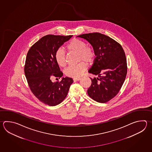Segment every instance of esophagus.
<instances>
[{"label": "esophagus", "instance_id": "1", "mask_svg": "<svg viewBox=\"0 0 152 152\" xmlns=\"http://www.w3.org/2000/svg\"><path fill=\"white\" fill-rule=\"evenodd\" d=\"M73 80L74 81H80L81 80V78H74Z\"/></svg>", "mask_w": 152, "mask_h": 152}]
</instances>
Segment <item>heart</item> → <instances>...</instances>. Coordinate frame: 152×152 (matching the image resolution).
I'll list each match as a JSON object with an SVG mask.
<instances>
[{
	"instance_id": "heart-1",
	"label": "heart",
	"mask_w": 152,
	"mask_h": 152,
	"mask_svg": "<svg viewBox=\"0 0 152 152\" xmlns=\"http://www.w3.org/2000/svg\"><path fill=\"white\" fill-rule=\"evenodd\" d=\"M66 48L70 52L77 53L78 62H80L76 65H70L65 70V75L70 77H78L87 69V64L85 63L91 64L94 61L95 51L92 47L87 46L84 41L78 38L71 39L68 44ZM55 58L60 66L65 67L66 65V57L63 50L59 49L56 51Z\"/></svg>"
}]
</instances>
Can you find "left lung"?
Returning <instances> with one entry per match:
<instances>
[{
	"instance_id": "1",
	"label": "left lung",
	"mask_w": 152,
	"mask_h": 152,
	"mask_svg": "<svg viewBox=\"0 0 152 152\" xmlns=\"http://www.w3.org/2000/svg\"><path fill=\"white\" fill-rule=\"evenodd\" d=\"M92 45L96 56L88 72L98 76L91 78L88 94L99 103L107 102L116 96L127 75L126 57L122 47L104 34L94 32L78 36Z\"/></svg>"
}]
</instances>
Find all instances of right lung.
<instances>
[{
  "label": "right lung",
  "mask_w": 152,
  "mask_h": 152,
  "mask_svg": "<svg viewBox=\"0 0 152 152\" xmlns=\"http://www.w3.org/2000/svg\"><path fill=\"white\" fill-rule=\"evenodd\" d=\"M72 37L48 34L45 36L28 50L24 66L25 77L32 93L42 102L55 106L67 96L73 80L63 77L53 82L51 78H61L63 72L56 62L55 53L65 42Z\"/></svg>",
  "instance_id": "right-lung-1"
}]
</instances>
